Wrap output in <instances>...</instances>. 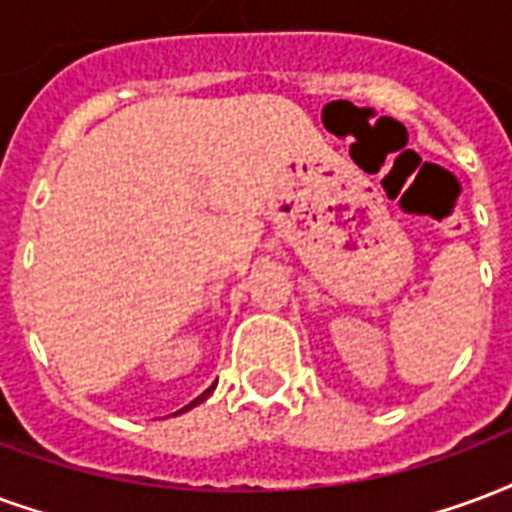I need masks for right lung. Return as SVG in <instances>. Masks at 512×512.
Returning <instances> with one entry per match:
<instances>
[{"instance_id":"1","label":"right lung","mask_w":512,"mask_h":512,"mask_svg":"<svg viewBox=\"0 0 512 512\" xmlns=\"http://www.w3.org/2000/svg\"><path fill=\"white\" fill-rule=\"evenodd\" d=\"M211 391H214V385H211V388H208V391H203V393H200V396H198V399H195V401H189L187 407H184V410H179V412H187V410H192V407H198L200 401H206L208 396H211ZM179 412H176V415H179Z\"/></svg>"}]
</instances>
